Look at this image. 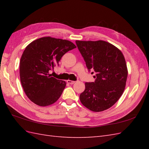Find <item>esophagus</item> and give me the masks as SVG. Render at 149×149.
Wrapping results in <instances>:
<instances>
[{
    "label": "esophagus",
    "mask_w": 149,
    "mask_h": 149,
    "mask_svg": "<svg viewBox=\"0 0 149 149\" xmlns=\"http://www.w3.org/2000/svg\"><path fill=\"white\" fill-rule=\"evenodd\" d=\"M66 82H67V83L70 84H73L75 83V81H70V80H68Z\"/></svg>",
    "instance_id": "obj_1"
}]
</instances>
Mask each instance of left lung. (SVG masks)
<instances>
[{
  "label": "left lung",
  "instance_id": "8db88e82",
  "mask_svg": "<svg viewBox=\"0 0 149 149\" xmlns=\"http://www.w3.org/2000/svg\"><path fill=\"white\" fill-rule=\"evenodd\" d=\"M94 82L85 83L80 100L88 109L102 111L115 104L124 91L127 68L123 54L105 41H75Z\"/></svg>",
  "mask_w": 149,
  "mask_h": 149
}]
</instances>
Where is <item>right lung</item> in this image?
Wrapping results in <instances>:
<instances>
[{
  "label": "right lung",
  "mask_w": 149,
  "mask_h": 149,
  "mask_svg": "<svg viewBox=\"0 0 149 149\" xmlns=\"http://www.w3.org/2000/svg\"><path fill=\"white\" fill-rule=\"evenodd\" d=\"M75 48L68 40L51 37L41 38L26 47L20 59V77L25 93L33 102L47 106L58 100L66 83L51 77L49 72L65 53Z\"/></svg>",
  "instance_id": "add662e5"
}]
</instances>
